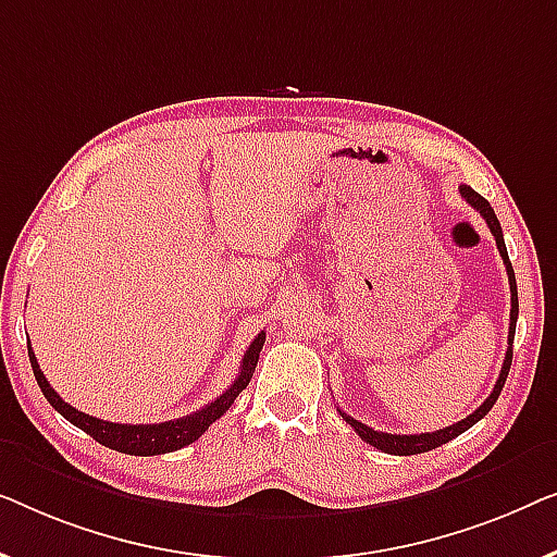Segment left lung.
Here are the masks:
<instances>
[{
	"instance_id": "1",
	"label": "left lung",
	"mask_w": 557,
	"mask_h": 557,
	"mask_svg": "<svg viewBox=\"0 0 557 557\" xmlns=\"http://www.w3.org/2000/svg\"><path fill=\"white\" fill-rule=\"evenodd\" d=\"M459 194L461 199H465L469 207H474L480 211L484 222H487L492 237L497 242V249H499V257H503L505 268H507V280H510V300H512V308H510V335H507V354H505V363H503V371H499V379L495 383V388H492V394L484 398V404L480 409L469 413L467 419L457 421V424L446 426V429H438V432H429V434H386V432H375V429L360 424L354 417H348V413L341 411V417L346 419V424H350L356 429V434L363 438L366 444L375 446V449L386 451V454H396V457H409V454H421V451H432L436 446H442L446 442H451L454 436L465 434L469 426H474L476 421L482 417H487V411L495 406V401L499 398V391H503L505 381H507V373H510V366H512V341H515V325H517V310H520V305H517V282H515V270H512V262L510 257H507V247H505V237H503V226H499L497 216H495V209L490 207V201L480 197L472 186H459Z\"/></svg>"
}]
</instances>
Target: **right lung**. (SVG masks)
Wrapping results in <instances>:
<instances>
[{
    "label": "right lung",
    "mask_w": 557,
    "mask_h": 557,
    "mask_svg": "<svg viewBox=\"0 0 557 557\" xmlns=\"http://www.w3.org/2000/svg\"><path fill=\"white\" fill-rule=\"evenodd\" d=\"M262 346H264V331L257 333V338L249 343L247 354H245V358H242L239 375L234 379L232 386L226 388L222 396H216L214 401L207 404L199 411L186 413V417L174 419V421H163V424H113V421L96 419V417H90V413L73 409V406L62 401V398L58 396V391L47 383L45 373L40 371V366H37L33 348H27V350H29V363H33L37 386L42 388V394L47 401L52 404V409L60 411L62 417L70 421V424L83 429L85 434H90L98 444L108 446V449L133 454V457H153V454L176 451L186 444L197 442V438L207 432V429L214 424L219 417H224L226 409L234 404V398H237L242 391L247 388L249 379H252L257 360H260Z\"/></svg>",
    "instance_id": "1"
}]
</instances>
